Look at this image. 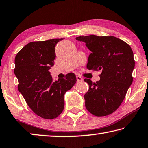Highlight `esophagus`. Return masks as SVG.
Wrapping results in <instances>:
<instances>
[{"label":"esophagus","mask_w":148,"mask_h":148,"mask_svg":"<svg viewBox=\"0 0 148 148\" xmlns=\"http://www.w3.org/2000/svg\"><path fill=\"white\" fill-rule=\"evenodd\" d=\"M76 79H77V82H80L83 81V78L82 77H80L79 76H76Z\"/></svg>","instance_id":"1"}]
</instances>
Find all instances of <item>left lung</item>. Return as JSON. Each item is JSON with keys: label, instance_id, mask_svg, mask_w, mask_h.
I'll return each instance as SVG.
<instances>
[{"label": "left lung", "instance_id": "obj_1", "mask_svg": "<svg viewBox=\"0 0 148 148\" xmlns=\"http://www.w3.org/2000/svg\"><path fill=\"white\" fill-rule=\"evenodd\" d=\"M84 42L91 51L87 68L101 71L100 80L96 83L84 81L89 85L84 95L86 109L96 116H104L119 108L133 82L135 67L133 52L131 47L114 36L90 35L76 38Z\"/></svg>", "mask_w": 148, "mask_h": 148}]
</instances>
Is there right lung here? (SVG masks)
<instances>
[{"label": "right lung", "instance_id": "right-lung-1", "mask_svg": "<svg viewBox=\"0 0 148 148\" xmlns=\"http://www.w3.org/2000/svg\"><path fill=\"white\" fill-rule=\"evenodd\" d=\"M63 39L34 41L25 45L15 58L18 89L34 113L45 119L57 118L63 111L64 95L76 82L72 72L53 82L49 69L54 65L55 47Z\"/></svg>", "mask_w": 148, "mask_h": 148}]
</instances>
